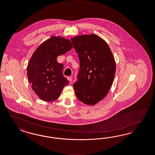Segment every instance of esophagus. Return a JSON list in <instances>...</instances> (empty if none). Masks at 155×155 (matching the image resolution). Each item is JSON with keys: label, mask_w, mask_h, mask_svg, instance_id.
Returning a JSON list of instances; mask_svg holds the SVG:
<instances>
[{"label": "esophagus", "mask_w": 155, "mask_h": 155, "mask_svg": "<svg viewBox=\"0 0 155 155\" xmlns=\"http://www.w3.org/2000/svg\"><path fill=\"white\" fill-rule=\"evenodd\" d=\"M67 79H68V80L70 82H71L72 81V77H71V76H69V77H68Z\"/></svg>", "instance_id": "1"}]
</instances>
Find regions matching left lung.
I'll return each mask as SVG.
<instances>
[{
  "instance_id": "left-lung-1",
  "label": "left lung",
  "mask_w": 155,
  "mask_h": 155,
  "mask_svg": "<svg viewBox=\"0 0 155 155\" xmlns=\"http://www.w3.org/2000/svg\"><path fill=\"white\" fill-rule=\"evenodd\" d=\"M80 59V69L73 84L77 98L94 105L106 96L116 73V63L107 43L96 34L71 38Z\"/></svg>"
}]
</instances>
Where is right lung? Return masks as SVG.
<instances>
[{
  "mask_svg": "<svg viewBox=\"0 0 155 155\" xmlns=\"http://www.w3.org/2000/svg\"><path fill=\"white\" fill-rule=\"evenodd\" d=\"M72 48L69 39L51 37L32 54L27 66V77L32 90L43 101L56 100L64 87L69 84L63 75L64 65L57 58Z\"/></svg>",
  "mask_w": 155,
  "mask_h": 155,
  "instance_id": "obj_1",
  "label": "right lung"
}]
</instances>
